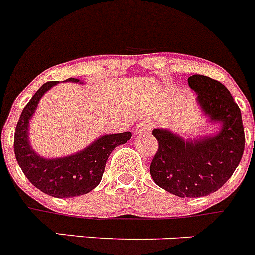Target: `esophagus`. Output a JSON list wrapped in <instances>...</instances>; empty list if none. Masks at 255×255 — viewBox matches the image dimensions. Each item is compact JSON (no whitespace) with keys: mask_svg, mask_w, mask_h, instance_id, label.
I'll use <instances>...</instances> for the list:
<instances>
[{"mask_svg":"<svg viewBox=\"0 0 255 255\" xmlns=\"http://www.w3.org/2000/svg\"><path fill=\"white\" fill-rule=\"evenodd\" d=\"M153 128V123L151 121H142L137 125L135 127V132L138 133V134H142V133H147Z\"/></svg>","mask_w":255,"mask_h":255,"instance_id":"34e87169","label":"esophagus"}]
</instances>
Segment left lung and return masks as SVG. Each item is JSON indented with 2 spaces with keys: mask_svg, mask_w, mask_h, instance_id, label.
<instances>
[{
  "mask_svg": "<svg viewBox=\"0 0 255 255\" xmlns=\"http://www.w3.org/2000/svg\"><path fill=\"white\" fill-rule=\"evenodd\" d=\"M197 102L220 132L199 141L185 142L165 129H153L158 149L149 166L153 181L180 197H200L218 191L232 177L242 160L246 137L242 113L220 82L195 74L187 79Z\"/></svg>",
  "mask_w": 255,
  "mask_h": 255,
  "instance_id": "1",
  "label": "left lung"
}]
</instances>
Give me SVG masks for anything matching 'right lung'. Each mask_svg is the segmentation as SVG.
<instances>
[{"mask_svg":"<svg viewBox=\"0 0 255 255\" xmlns=\"http://www.w3.org/2000/svg\"><path fill=\"white\" fill-rule=\"evenodd\" d=\"M65 82L78 83L80 80L69 78ZM56 84V82L45 83L26 104L16 126L13 148L16 160L28 181L40 191L63 199L88 194L98 186L109 154L117 146L130 139L132 133L103 135L79 153L63 158L47 160L37 156L28 143V121L42 95Z\"/></svg>","mask_w":255,"mask_h":255,"instance_id":"1","label":"right lung"}]
</instances>
